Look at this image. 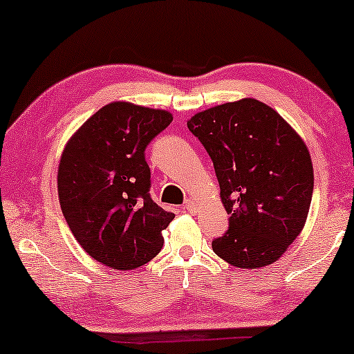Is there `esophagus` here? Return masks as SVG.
<instances>
[{"label": "esophagus", "mask_w": 354, "mask_h": 354, "mask_svg": "<svg viewBox=\"0 0 354 354\" xmlns=\"http://www.w3.org/2000/svg\"><path fill=\"white\" fill-rule=\"evenodd\" d=\"M183 209H187L188 212H195V211H196V205H195V201H193V200H188V201L185 203V206H183Z\"/></svg>", "instance_id": "obj_1"}]
</instances>
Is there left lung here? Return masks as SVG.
Wrapping results in <instances>:
<instances>
[{
  "label": "left lung",
  "instance_id": "left-lung-1",
  "mask_svg": "<svg viewBox=\"0 0 354 354\" xmlns=\"http://www.w3.org/2000/svg\"><path fill=\"white\" fill-rule=\"evenodd\" d=\"M209 153L229 214V230L212 241L225 263L261 269L301 234L311 206V154L277 111L241 98L196 113L187 122Z\"/></svg>",
  "mask_w": 354,
  "mask_h": 354
}]
</instances>
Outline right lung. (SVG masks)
Instances as JSON below:
<instances>
[{
    "mask_svg": "<svg viewBox=\"0 0 354 354\" xmlns=\"http://www.w3.org/2000/svg\"><path fill=\"white\" fill-rule=\"evenodd\" d=\"M172 114L113 101L67 140L57 167V196L82 248L118 270L147 264L162 248L174 217L149 196L145 148Z\"/></svg>",
    "mask_w": 354,
    "mask_h": 354,
    "instance_id": "add662e5",
    "label": "right lung"
}]
</instances>
